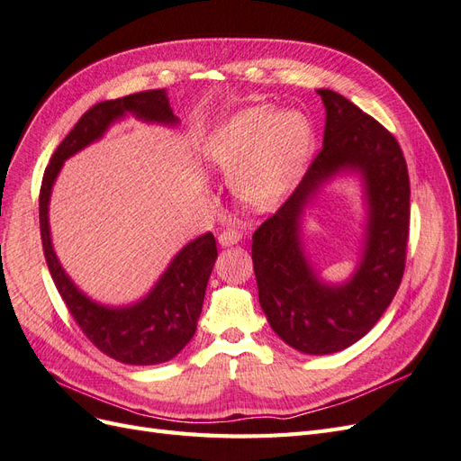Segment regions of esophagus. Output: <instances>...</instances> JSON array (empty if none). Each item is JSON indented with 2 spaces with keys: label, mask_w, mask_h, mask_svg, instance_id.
Instances as JSON below:
<instances>
[{
  "label": "esophagus",
  "mask_w": 461,
  "mask_h": 461,
  "mask_svg": "<svg viewBox=\"0 0 461 461\" xmlns=\"http://www.w3.org/2000/svg\"><path fill=\"white\" fill-rule=\"evenodd\" d=\"M240 240H241V231L235 230V228H226L224 231L218 235V243L221 247H231L235 243H240Z\"/></svg>",
  "instance_id": "1"
}]
</instances>
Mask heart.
<instances>
[{"instance_id":"obj_1","label":"heart","mask_w":461,"mask_h":461,"mask_svg":"<svg viewBox=\"0 0 461 461\" xmlns=\"http://www.w3.org/2000/svg\"><path fill=\"white\" fill-rule=\"evenodd\" d=\"M312 147V126L299 111L250 107L221 122L204 145L209 165L233 177V191L268 209L293 189Z\"/></svg>"}]
</instances>
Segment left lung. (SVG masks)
<instances>
[{"mask_svg":"<svg viewBox=\"0 0 461 461\" xmlns=\"http://www.w3.org/2000/svg\"><path fill=\"white\" fill-rule=\"evenodd\" d=\"M325 107L321 151L277 212L252 235L258 301L272 330L304 354L339 352L383 316L402 281L410 233L408 167L393 133L333 90ZM358 171L368 203L359 266L345 285H325L300 241V220L319 187L339 171Z\"/></svg>","mask_w":461,"mask_h":461,"instance_id":"1","label":"left lung"}]
</instances>
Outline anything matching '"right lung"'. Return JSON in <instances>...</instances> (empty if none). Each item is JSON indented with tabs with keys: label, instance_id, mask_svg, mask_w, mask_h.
Listing matches in <instances>:
<instances>
[{
	"label": "right lung",
	"instance_id": "add662e5",
	"mask_svg": "<svg viewBox=\"0 0 461 461\" xmlns=\"http://www.w3.org/2000/svg\"><path fill=\"white\" fill-rule=\"evenodd\" d=\"M126 114L143 122L177 126L167 90H149L121 99L103 101L82 114L68 136L57 147L43 172L40 189V233L43 255L53 284L63 296L82 333L111 358L130 366H155L172 360L195 335L204 291L218 258L214 235L209 231L189 241L170 262L155 287L141 301L128 306H103L86 296L59 262L50 230V197L63 162Z\"/></svg>",
	"mask_w": 461,
	"mask_h": 461
}]
</instances>
